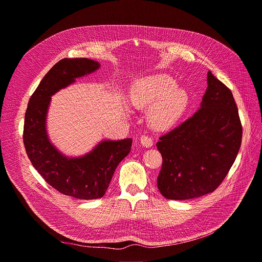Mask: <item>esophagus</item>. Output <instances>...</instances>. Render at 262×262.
Instances as JSON below:
<instances>
[{
  "label": "esophagus",
  "mask_w": 262,
  "mask_h": 262,
  "mask_svg": "<svg viewBox=\"0 0 262 262\" xmlns=\"http://www.w3.org/2000/svg\"><path fill=\"white\" fill-rule=\"evenodd\" d=\"M140 143L143 147H150V146H152L154 141H152V139L150 137L142 136L141 139H140Z\"/></svg>",
  "instance_id": "1"
}]
</instances>
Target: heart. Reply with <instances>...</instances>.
Here are the masks:
<instances>
[{"label": "heart", "instance_id": "heart-1", "mask_svg": "<svg viewBox=\"0 0 262 262\" xmlns=\"http://www.w3.org/2000/svg\"><path fill=\"white\" fill-rule=\"evenodd\" d=\"M133 105L149 110L148 123L156 130H166L177 124L189 104L188 94L179 89L167 75H156L137 81L129 94Z\"/></svg>", "mask_w": 262, "mask_h": 262}]
</instances>
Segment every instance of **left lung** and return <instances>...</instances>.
<instances>
[{
	"mask_svg": "<svg viewBox=\"0 0 262 262\" xmlns=\"http://www.w3.org/2000/svg\"><path fill=\"white\" fill-rule=\"evenodd\" d=\"M241 139L233 94L208 72L200 108L157 142L163 159L157 181L160 193L171 200L212 193L228 175Z\"/></svg>",
	"mask_w": 262,
	"mask_h": 262,
	"instance_id": "1",
	"label": "left lung"
}]
</instances>
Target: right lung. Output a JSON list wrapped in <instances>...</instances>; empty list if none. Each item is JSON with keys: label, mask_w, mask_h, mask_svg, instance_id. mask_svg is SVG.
<instances>
[{"label": "right lung", "mask_w": 262, "mask_h": 262, "mask_svg": "<svg viewBox=\"0 0 262 262\" xmlns=\"http://www.w3.org/2000/svg\"><path fill=\"white\" fill-rule=\"evenodd\" d=\"M99 67V62L86 58L59 61L30 97L24 121L23 141L33 167L61 194L83 200L104 196L118 164L129 154L133 139L102 140L84 156L67 157L50 142L46 118L51 96Z\"/></svg>", "instance_id": "1"}]
</instances>
